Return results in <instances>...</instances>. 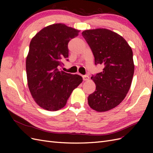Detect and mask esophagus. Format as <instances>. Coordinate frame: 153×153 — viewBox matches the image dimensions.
<instances>
[{
	"mask_svg": "<svg viewBox=\"0 0 153 153\" xmlns=\"http://www.w3.org/2000/svg\"><path fill=\"white\" fill-rule=\"evenodd\" d=\"M82 78H83V80H84V81H87V80H88L89 79V76H87V75H84V76H82Z\"/></svg>",
	"mask_w": 153,
	"mask_h": 153,
	"instance_id": "34e87169",
	"label": "esophagus"
}]
</instances>
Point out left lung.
<instances>
[{
  "label": "left lung",
  "mask_w": 153,
  "mask_h": 153,
  "mask_svg": "<svg viewBox=\"0 0 153 153\" xmlns=\"http://www.w3.org/2000/svg\"><path fill=\"white\" fill-rule=\"evenodd\" d=\"M103 71L91 76L96 91L88 97L90 107L105 112L121 103L130 88L134 74L131 48L122 36L106 29L86 30L82 33Z\"/></svg>",
  "instance_id": "8db88e82"
}]
</instances>
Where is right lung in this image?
Instances as JSON below:
<instances>
[{"label":"right lung","mask_w":153,"mask_h":153,"mask_svg":"<svg viewBox=\"0 0 153 153\" xmlns=\"http://www.w3.org/2000/svg\"><path fill=\"white\" fill-rule=\"evenodd\" d=\"M78 32L62 24H53L41 30L30 41L26 59L27 82L32 96L43 109L63 108L83 81L80 75L59 70L63 61H69L68 43Z\"/></svg>","instance_id":"add662e5"}]
</instances>
